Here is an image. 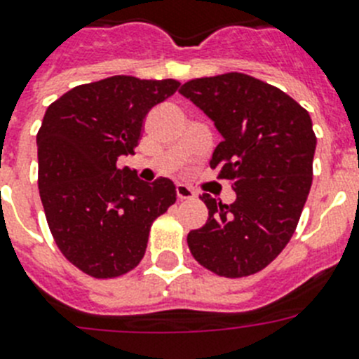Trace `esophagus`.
<instances>
[{
  "instance_id": "obj_1",
  "label": "esophagus",
  "mask_w": 359,
  "mask_h": 359,
  "mask_svg": "<svg viewBox=\"0 0 359 359\" xmlns=\"http://www.w3.org/2000/svg\"><path fill=\"white\" fill-rule=\"evenodd\" d=\"M176 194H177V199H180V201H189V199L196 198L194 190L189 189L187 185H177L176 187Z\"/></svg>"
}]
</instances>
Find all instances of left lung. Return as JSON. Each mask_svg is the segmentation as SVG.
Wrapping results in <instances>:
<instances>
[{"instance_id":"1","label":"left lung","mask_w":359,"mask_h":359,"mask_svg":"<svg viewBox=\"0 0 359 359\" xmlns=\"http://www.w3.org/2000/svg\"><path fill=\"white\" fill-rule=\"evenodd\" d=\"M180 93L223 136L210 167L230 180L236 201L203 194L208 221L187 237L196 261L219 277H248L286 248L313 183L316 136L297 100L244 73L189 81Z\"/></svg>"}]
</instances>
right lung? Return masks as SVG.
<instances>
[{"label": "right lung", "instance_id": "right-lung-1", "mask_svg": "<svg viewBox=\"0 0 359 359\" xmlns=\"http://www.w3.org/2000/svg\"><path fill=\"white\" fill-rule=\"evenodd\" d=\"M180 82L115 75L50 104L37 133L39 196L55 244L81 271L115 278L140 264L152 221L176 203L169 177L145 183L120 156L135 152L149 111Z\"/></svg>", "mask_w": 359, "mask_h": 359}]
</instances>
